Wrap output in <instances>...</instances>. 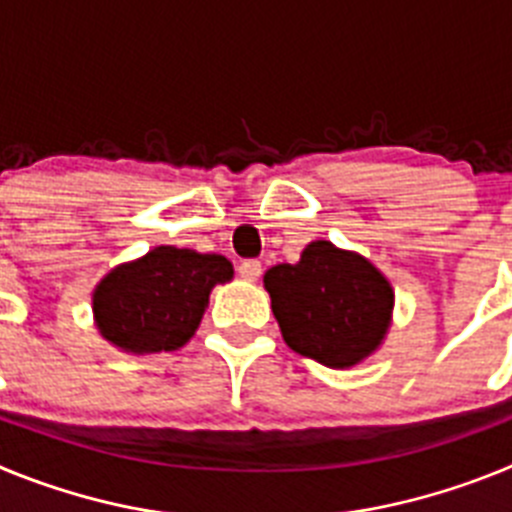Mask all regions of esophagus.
<instances>
[{
	"instance_id": "34e87169",
	"label": "esophagus",
	"mask_w": 512,
	"mask_h": 512,
	"mask_svg": "<svg viewBox=\"0 0 512 512\" xmlns=\"http://www.w3.org/2000/svg\"><path fill=\"white\" fill-rule=\"evenodd\" d=\"M238 274H241V279H246V282H256V279L261 277V261L259 259L241 261V266H238Z\"/></svg>"
}]
</instances>
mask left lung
<instances>
[{"instance_id": "8db88e82", "label": "left lung", "mask_w": 512, "mask_h": 512, "mask_svg": "<svg viewBox=\"0 0 512 512\" xmlns=\"http://www.w3.org/2000/svg\"><path fill=\"white\" fill-rule=\"evenodd\" d=\"M264 284L287 346L333 369L372 354L390 325V282L328 241L310 243L297 264L271 266Z\"/></svg>"}]
</instances>
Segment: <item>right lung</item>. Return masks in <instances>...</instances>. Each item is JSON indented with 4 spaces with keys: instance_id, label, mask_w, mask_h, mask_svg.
<instances>
[{
    "instance_id": "add662e5",
    "label": "right lung",
    "mask_w": 512,
    "mask_h": 512,
    "mask_svg": "<svg viewBox=\"0 0 512 512\" xmlns=\"http://www.w3.org/2000/svg\"><path fill=\"white\" fill-rule=\"evenodd\" d=\"M233 277L220 253L158 246L99 282L94 318L107 341L133 351H176L194 336L215 284Z\"/></svg>"
}]
</instances>
